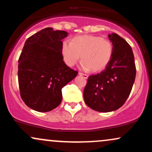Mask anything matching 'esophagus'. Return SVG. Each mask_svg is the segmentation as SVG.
<instances>
[{
    "instance_id": "esophagus-1",
    "label": "esophagus",
    "mask_w": 152,
    "mask_h": 152,
    "mask_svg": "<svg viewBox=\"0 0 152 152\" xmlns=\"http://www.w3.org/2000/svg\"><path fill=\"white\" fill-rule=\"evenodd\" d=\"M78 75H80V76H83V77L84 78H87L88 77V75L86 74H83V73H81V72H79V73H78Z\"/></svg>"
}]
</instances>
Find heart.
<instances>
[{"instance_id": "obj_1", "label": "heart", "mask_w": 152, "mask_h": 152, "mask_svg": "<svg viewBox=\"0 0 152 152\" xmlns=\"http://www.w3.org/2000/svg\"><path fill=\"white\" fill-rule=\"evenodd\" d=\"M113 44L107 38L93 35H81L72 41L62 43L61 53L67 66H73L81 55V67L83 70L91 69L94 72L104 70L112 58Z\"/></svg>"}]
</instances>
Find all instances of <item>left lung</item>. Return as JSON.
I'll return each mask as SVG.
<instances>
[{
  "instance_id": "8db88e82",
  "label": "left lung",
  "mask_w": 152,
  "mask_h": 152,
  "mask_svg": "<svg viewBox=\"0 0 152 152\" xmlns=\"http://www.w3.org/2000/svg\"><path fill=\"white\" fill-rule=\"evenodd\" d=\"M114 51L105 70L91 75L83 91L86 104L99 112H109L124 105L135 81L136 66L132 48L116 34H109Z\"/></svg>"
}]
</instances>
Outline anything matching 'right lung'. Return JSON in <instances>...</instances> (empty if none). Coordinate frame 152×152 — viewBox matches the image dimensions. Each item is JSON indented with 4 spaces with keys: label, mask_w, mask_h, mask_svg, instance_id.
<instances>
[{
    "label": "right lung",
    "mask_w": 152,
    "mask_h": 152,
    "mask_svg": "<svg viewBox=\"0 0 152 152\" xmlns=\"http://www.w3.org/2000/svg\"><path fill=\"white\" fill-rule=\"evenodd\" d=\"M64 31L46 28L30 36L18 59V84L20 97L31 109L47 112L62 101L61 89L77 76L78 71L63 61Z\"/></svg>",
    "instance_id": "obj_1"
}]
</instances>
